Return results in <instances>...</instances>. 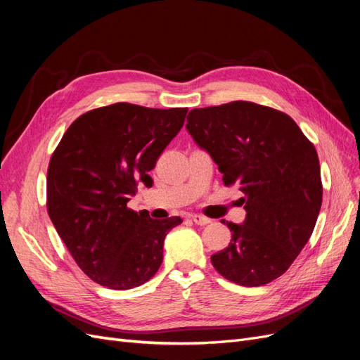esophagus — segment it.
<instances>
[{
	"mask_svg": "<svg viewBox=\"0 0 360 360\" xmlns=\"http://www.w3.org/2000/svg\"><path fill=\"white\" fill-rule=\"evenodd\" d=\"M192 221L197 224V225H207V224H212V219L207 216L202 214H192Z\"/></svg>",
	"mask_w": 360,
	"mask_h": 360,
	"instance_id": "1",
	"label": "esophagus"
}]
</instances>
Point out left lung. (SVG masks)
Returning a JSON list of instances; mask_svg holds the SVG:
<instances>
[{
  "mask_svg": "<svg viewBox=\"0 0 360 360\" xmlns=\"http://www.w3.org/2000/svg\"><path fill=\"white\" fill-rule=\"evenodd\" d=\"M186 129L217 163L225 186L236 184L245 193V224L226 222L231 242L212 255L213 267L243 287L284 275L320 213L323 184L314 144L285 112L245 101L192 110Z\"/></svg>",
  "mask_w": 360,
  "mask_h": 360,
  "instance_id": "1",
  "label": "left lung"
}]
</instances>
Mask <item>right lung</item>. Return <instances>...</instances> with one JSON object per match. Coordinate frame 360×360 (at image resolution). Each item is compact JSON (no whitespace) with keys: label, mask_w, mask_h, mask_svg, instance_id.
Listing matches in <instances>:
<instances>
[{"label":"right lung","mask_w":360,"mask_h":360,"mask_svg":"<svg viewBox=\"0 0 360 360\" xmlns=\"http://www.w3.org/2000/svg\"><path fill=\"white\" fill-rule=\"evenodd\" d=\"M188 108L127 102L86 111L69 126L48 167L46 209L76 264L97 284L129 290L153 278L177 216L151 219L127 207L138 181L184 123Z\"/></svg>","instance_id":"obj_1"}]
</instances>
